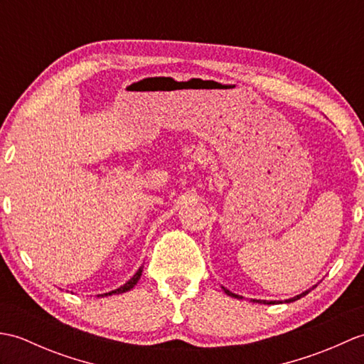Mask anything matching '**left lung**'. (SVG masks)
Here are the masks:
<instances>
[{
  "label": "left lung",
  "mask_w": 364,
  "mask_h": 364,
  "mask_svg": "<svg viewBox=\"0 0 364 364\" xmlns=\"http://www.w3.org/2000/svg\"><path fill=\"white\" fill-rule=\"evenodd\" d=\"M314 288H316V286H314ZM223 291H225L227 294H228V296H231V297H236V299H242V297H239L237 296V294H233V292H231V291H228V289H225V288H223ZM308 292H310V291H305V292H301V294H299V296H296V297H292V299H288V300H284L286 301V304H289V301H294V300H297V299H300V297H304V296H306V294ZM255 301V300H253ZM258 301V304H267V305H270V304H282V301H275V300H257Z\"/></svg>",
  "instance_id": "1"
}]
</instances>
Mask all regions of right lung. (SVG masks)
Returning a JSON list of instances; mask_svg holds the SVG:
<instances>
[{
	"mask_svg": "<svg viewBox=\"0 0 364 364\" xmlns=\"http://www.w3.org/2000/svg\"><path fill=\"white\" fill-rule=\"evenodd\" d=\"M142 269L144 267H139V270L137 272L129 278V280L123 284V286H120L119 289H114V291H111V292H106V294H102V297H106V296H112V294H122V292H127V291H129V289H133L134 288V284L139 282V278H141V275H142ZM100 297V296H98Z\"/></svg>",
	"mask_w": 364,
	"mask_h": 364,
	"instance_id": "1",
	"label": "right lung"
}]
</instances>
